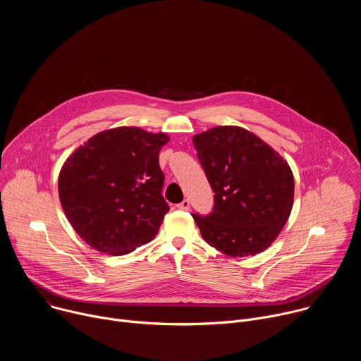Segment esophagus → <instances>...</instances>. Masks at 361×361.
I'll return each instance as SVG.
<instances>
[{
    "label": "esophagus",
    "mask_w": 361,
    "mask_h": 361,
    "mask_svg": "<svg viewBox=\"0 0 361 361\" xmlns=\"http://www.w3.org/2000/svg\"><path fill=\"white\" fill-rule=\"evenodd\" d=\"M177 207L180 210H188L190 209V201L188 200H183L180 204H177Z\"/></svg>",
    "instance_id": "obj_1"
}]
</instances>
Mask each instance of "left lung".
I'll list each match as a JSON object with an SVG mask.
<instances>
[{"mask_svg": "<svg viewBox=\"0 0 361 361\" xmlns=\"http://www.w3.org/2000/svg\"><path fill=\"white\" fill-rule=\"evenodd\" d=\"M192 144L216 192L212 214H192L202 238L228 257L269 248L293 209L288 163L260 137L237 126L195 134Z\"/></svg>", "mask_w": 361, "mask_h": 361, "instance_id": "8db88e82", "label": "left lung"}]
</instances>
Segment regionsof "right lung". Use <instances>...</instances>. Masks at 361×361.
<instances>
[{
    "instance_id": "1",
    "label": "right lung",
    "mask_w": 361,
    "mask_h": 361,
    "mask_svg": "<svg viewBox=\"0 0 361 361\" xmlns=\"http://www.w3.org/2000/svg\"><path fill=\"white\" fill-rule=\"evenodd\" d=\"M170 137L117 127L88 138L59 176L61 207L94 250L124 255L151 241L170 207L159 154Z\"/></svg>"
}]
</instances>
